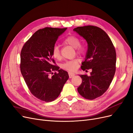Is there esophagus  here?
Wrapping results in <instances>:
<instances>
[{
  "label": "esophagus",
  "instance_id": "obj_1",
  "mask_svg": "<svg viewBox=\"0 0 133 133\" xmlns=\"http://www.w3.org/2000/svg\"><path fill=\"white\" fill-rule=\"evenodd\" d=\"M75 75V74H74L73 72H69V76L70 78H72V77H74Z\"/></svg>",
  "mask_w": 133,
  "mask_h": 133
}]
</instances>
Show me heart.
<instances>
[{
  "label": "heart",
  "mask_w": 133,
  "mask_h": 133,
  "mask_svg": "<svg viewBox=\"0 0 133 133\" xmlns=\"http://www.w3.org/2000/svg\"><path fill=\"white\" fill-rule=\"evenodd\" d=\"M64 42L65 43L71 45V46L74 47V48H75L76 51L78 54H83L85 51L84 46L80 44V39L76 36H68L64 40ZM52 55L55 59H60L61 55L59 46L57 45H55L54 46L52 50ZM79 62V60L78 58H75V59H71L70 61H66L63 64L62 68L65 70L70 71H74L77 69Z\"/></svg>",
  "instance_id": "1"
}]
</instances>
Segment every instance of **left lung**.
Segmentation results:
<instances>
[{
	"label": "left lung",
	"mask_w": 133,
	"mask_h": 133,
	"mask_svg": "<svg viewBox=\"0 0 133 133\" xmlns=\"http://www.w3.org/2000/svg\"><path fill=\"white\" fill-rule=\"evenodd\" d=\"M74 31L88 44L86 58L81 68L83 71L92 70L89 76L79 75L82 82L77 91L85 99L93 100L107 91L112 81L116 71V50L108 35L98 26H78Z\"/></svg>",
	"instance_id": "8db88e82"
}]
</instances>
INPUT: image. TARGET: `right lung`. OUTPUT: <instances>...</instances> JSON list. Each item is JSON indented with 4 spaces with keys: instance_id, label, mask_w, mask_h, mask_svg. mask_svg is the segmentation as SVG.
Wrapping results in <instances>:
<instances>
[{
    "instance_id": "obj_1",
    "label": "right lung",
    "mask_w": 133,
    "mask_h": 133,
    "mask_svg": "<svg viewBox=\"0 0 133 133\" xmlns=\"http://www.w3.org/2000/svg\"><path fill=\"white\" fill-rule=\"evenodd\" d=\"M66 29L46 27L37 30L21 52V72L26 84L34 96L47 103L58 97L69 78L66 71L52 64L55 62L52 55L58 37ZM56 71L53 75L52 71Z\"/></svg>"
}]
</instances>
